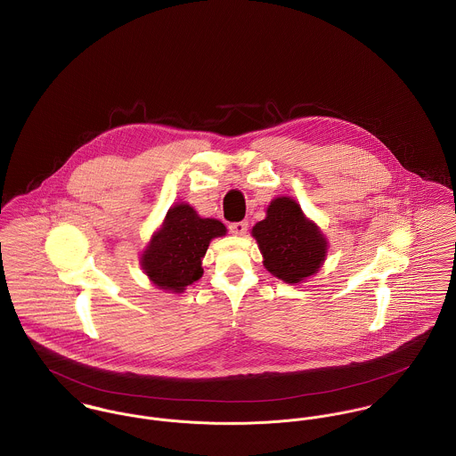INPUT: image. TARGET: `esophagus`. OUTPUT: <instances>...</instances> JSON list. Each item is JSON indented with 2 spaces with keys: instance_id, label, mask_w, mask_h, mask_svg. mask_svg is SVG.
<instances>
[{
  "instance_id": "1",
  "label": "esophagus",
  "mask_w": 456,
  "mask_h": 456,
  "mask_svg": "<svg viewBox=\"0 0 456 456\" xmlns=\"http://www.w3.org/2000/svg\"><path fill=\"white\" fill-rule=\"evenodd\" d=\"M230 232H232L233 235H239V237H242V235H246V233H248V223H246V221H240V223H232V224H230Z\"/></svg>"
}]
</instances>
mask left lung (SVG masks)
Here are the masks:
<instances>
[{"mask_svg":"<svg viewBox=\"0 0 456 456\" xmlns=\"http://www.w3.org/2000/svg\"><path fill=\"white\" fill-rule=\"evenodd\" d=\"M251 235L256 239L265 268L286 284L304 282L325 263V233L291 196L273 198Z\"/></svg>","mask_w":456,"mask_h":456,"instance_id":"left-lung-1","label":"left lung"}]
</instances>
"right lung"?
Returning a JSON list of instances; mask_svg holds the SVG:
<instances>
[{"instance_id": "right-lung-1", "label": "right lung", "mask_w": 456, "mask_h": 456, "mask_svg": "<svg viewBox=\"0 0 456 456\" xmlns=\"http://www.w3.org/2000/svg\"><path fill=\"white\" fill-rule=\"evenodd\" d=\"M224 235L221 221L201 217L190 203L179 201L152 233L140 255V266L156 288L183 293L203 275L201 260L210 240Z\"/></svg>"}]
</instances>
